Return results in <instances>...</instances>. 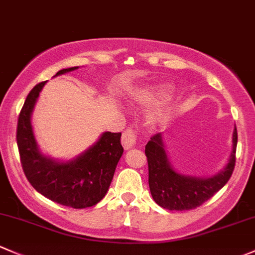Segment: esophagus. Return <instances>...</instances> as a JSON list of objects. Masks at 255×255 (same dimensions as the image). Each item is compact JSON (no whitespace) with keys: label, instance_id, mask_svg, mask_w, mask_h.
Segmentation results:
<instances>
[{"label":"esophagus","instance_id":"1","mask_svg":"<svg viewBox=\"0 0 255 255\" xmlns=\"http://www.w3.org/2000/svg\"><path fill=\"white\" fill-rule=\"evenodd\" d=\"M136 144V134L132 128H128L123 132L122 134V145L125 146V149H132L134 148Z\"/></svg>","mask_w":255,"mask_h":255}]
</instances>
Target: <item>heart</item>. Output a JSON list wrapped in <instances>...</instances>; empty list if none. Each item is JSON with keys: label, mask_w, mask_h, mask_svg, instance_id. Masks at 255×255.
<instances>
[{"label": "heart", "mask_w": 255, "mask_h": 255, "mask_svg": "<svg viewBox=\"0 0 255 255\" xmlns=\"http://www.w3.org/2000/svg\"><path fill=\"white\" fill-rule=\"evenodd\" d=\"M168 89L167 85H159L156 88H152L149 92L143 93L141 95H139L136 98V101L143 105H149V104L154 103L156 99H159L160 96L165 94L166 90ZM168 116V109L167 107H162V109L156 110L155 112H152L149 116V123L151 126H160L165 122V120L167 119Z\"/></svg>", "instance_id": "1"}]
</instances>
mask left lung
Listing matches in <instances>:
<instances>
[{
	"mask_svg": "<svg viewBox=\"0 0 255 255\" xmlns=\"http://www.w3.org/2000/svg\"><path fill=\"white\" fill-rule=\"evenodd\" d=\"M237 128L232 134V151L227 165L211 177H194L176 172L168 160L161 133L152 135L145 145L149 166V188L152 199L167 210H191L219 192L232 176L236 162Z\"/></svg>",
	"mask_w": 255,
	"mask_h": 255,
	"instance_id": "1",
	"label": "left lung"
}]
</instances>
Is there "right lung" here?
Segmentation results:
<instances>
[{
    "label": "right lung",
    "instance_id": "1",
    "mask_svg": "<svg viewBox=\"0 0 255 255\" xmlns=\"http://www.w3.org/2000/svg\"><path fill=\"white\" fill-rule=\"evenodd\" d=\"M79 67L61 69L55 77ZM46 82L28 94L18 117L17 144L26 178L40 194L74 209L98 204L109 191L115 170L123 154L121 133L105 132L89 149L68 161H58L40 151L31 126V114Z\"/></svg>",
    "mask_w": 255,
    "mask_h": 255
}]
</instances>
